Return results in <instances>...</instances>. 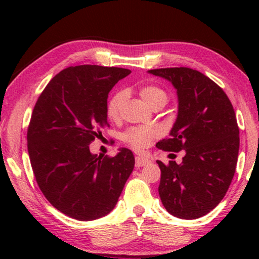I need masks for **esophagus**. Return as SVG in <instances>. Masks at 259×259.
I'll return each instance as SVG.
<instances>
[{
	"mask_svg": "<svg viewBox=\"0 0 259 259\" xmlns=\"http://www.w3.org/2000/svg\"><path fill=\"white\" fill-rule=\"evenodd\" d=\"M150 160L145 157H137L136 158V167H141V166L147 165Z\"/></svg>",
	"mask_w": 259,
	"mask_h": 259,
	"instance_id": "obj_1",
	"label": "esophagus"
}]
</instances>
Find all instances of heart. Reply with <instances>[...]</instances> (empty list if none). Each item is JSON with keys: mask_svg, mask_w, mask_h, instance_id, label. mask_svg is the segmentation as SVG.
Returning a JSON list of instances; mask_svg holds the SVG:
<instances>
[{"mask_svg": "<svg viewBox=\"0 0 259 259\" xmlns=\"http://www.w3.org/2000/svg\"><path fill=\"white\" fill-rule=\"evenodd\" d=\"M140 97L150 106L154 107L157 105H166L167 102V94L165 91L157 86H145L140 90ZM126 99V93L123 91H116L109 98L107 102V114L111 119H118L121 113V108ZM157 130L151 127H134L125 134V140L131 146L137 150H143L151 143V140L157 136Z\"/></svg>", "mask_w": 259, "mask_h": 259, "instance_id": "heart-1", "label": "heart"}]
</instances>
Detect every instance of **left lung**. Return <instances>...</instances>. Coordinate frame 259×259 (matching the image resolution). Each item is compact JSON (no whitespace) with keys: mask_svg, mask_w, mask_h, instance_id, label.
Segmentation results:
<instances>
[{"mask_svg":"<svg viewBox=\"0 0 259 259\" xmlns=\"http://www.w3.org/2000/svg\"><path fill=\"white\" fill-rule=\"evenodd\" d=\"M148 73L169 81L178 97L169 137L157 147L185 151L182 164L157 160L161 203L177 218H200L221 203L236 171L239 128L232 104L217 83L198 70L176 67Z\"/></svg>","mask_w":259,"mask_h":259,"instance_id":"obj_1","label":"left lung"}]
</instances>
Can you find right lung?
<instances>
[{
    "instance_id": "obj_1",
    "label": "right lung",
    "mask_w": 259,
    "mask_h": 259,
    "mask_svg": "<svg viewBox=\"0 0 259 259\" xmlns=\"http://www.w3.org/2000/svg\"><path fill=\"white\" fill-rule=\"evenodd\" d=\"M130 69L82 65L51 80L37 99L27 132L28 153L47 200L77 221L108 214L134 168V155L93 154L90 144L108 125V93Z\"/></svg>"
}]
</instances>
